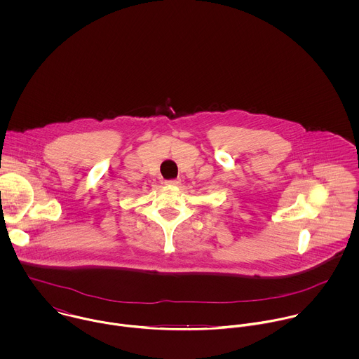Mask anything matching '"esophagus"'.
Listing matches in <instances>:
<instances>
[{"label":"esophagus","instance_id":"esophagus-1","mask_svg":"<svg viewBox=\"0 0 359 359\" xmlns=\"http://www.w3.org/2000/svg\"><path fill=\"white\" fill-rule=\"evenodd\" d=\"M165 185L177 187V185H180V181H178V180H168V181H165Z\"/></svg>","mask_w":359,"mask_h":359}]
</instances>
